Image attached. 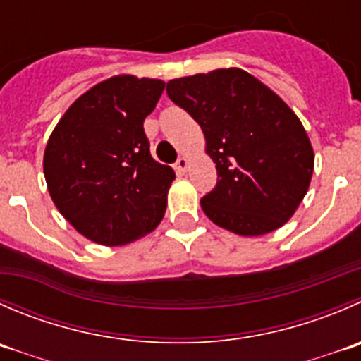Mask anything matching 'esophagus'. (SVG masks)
Here are the masks:
<instances>
[{"instance_id":"1","label":"esophagus","mask_w":361,"mask_h":361,"mask_svg":"<svg viewBox=\"0 0 361 361\" xmlns=\"http://www.w3.org/2000/svg\"><path fill=\"white\" fill-rule=\"evenodd\" d=\"M174 169H176V173H187V169H188L187 157H180V159H178V162L174 164Z\"/></svg>"}]
</instances>
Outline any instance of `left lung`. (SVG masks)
Masks as SVG:
<instances>
[{
	"instance_id": "left-lung-1",
	"label": "left lung",
	"mask_w": 361,
	"mask_h": 361,
	"mask_svg": "<svg viewBox=\"0 0 361 361\" xmlns=\"http://www.w3.org/2000/svg\"><path fill=\"white\" fill-rule=\"evenodd\" d=\"M167 95L201 125L216 164L215 188L201 199L209 220L241 236L284 226L314 171L309 135L288 104L240 68L173 79Z\"/></svg>"
}]
</instances>
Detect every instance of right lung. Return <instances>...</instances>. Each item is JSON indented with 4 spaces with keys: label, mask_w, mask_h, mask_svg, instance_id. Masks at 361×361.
I'll use <instances>...</instances> for the list:
<instances>
[{
    "label": "right lung",
    "mask_w": 361,
    "mask_h": 361,
    "mask_svg": "<svg viewBox=\"0 0 361 361\" xmlns=\"http://www.w3.org/2000/svg\"><path fill=\"white\" fill-rule=\"evenodd\" d=\"M164 87L159 79L111 77L79 97L49 137V194L95 243H130L152 233L166 213L174 171L153 159L142 127Z\"/></svg>",
    "instance_id": "add662e5"
}]
</instances>
